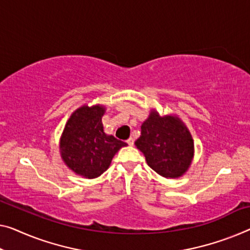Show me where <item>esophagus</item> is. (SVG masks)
Wrapping results in <instances>:
<instances>
[{
	"label": "esophagus",
	"instance_id": "34e87169",
	"mask_svg": "<svg viewBox=\"0 0 250 250\" xmlns=\"http://www.w3.org/2000/svg\"><path fill=\"white\" fill-rule=\"evenodd\" d=\"M126 143H128V145H130V146H132V145L135 144V139H133V138H129V139L126 140Z\"/></svg>",
	"mask_w": 250,
	"mask_h": 250
}]
</instances>
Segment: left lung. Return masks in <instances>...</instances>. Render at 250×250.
I'll return each instance as SVG.
<instances>
[{
  "instance_id": "left-lung-1",
  "label": "left lung",
  "mask_w": 250,
  "mask_h": 250,
  "mask_svg": "<svg viewBox=\"0 0 250 250\" xmlns=\"http://www.w3.org/2000/svg\"><path fill=\"white\" fill-rule=\"evenodd\" d=\"M136 146L144 152L148 166L164 177H180L191 165L193 139L178 118L159 117L152 111L141 125Z\"/></svg>"
}]
</instances>
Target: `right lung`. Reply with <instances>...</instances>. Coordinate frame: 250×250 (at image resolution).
<instances>
[{
	"instance_id": "right-lung-1",
	"label": "right lung",
	"mask_w": 250,
	"mask_h": 250,
	"mask_svg": "<svg viewBox=\"0 0 250 250\" xmlns=\"http://www.w3.org/2000/svg\"><path fill=\"white\" fill-rule=\"evenodd\" d=\"M101 105H84L70 115L61 138L62 161L73 172L95 178L109 168L119 149L126 144L104 132Z\"/></svg>"
}]
</instances>
